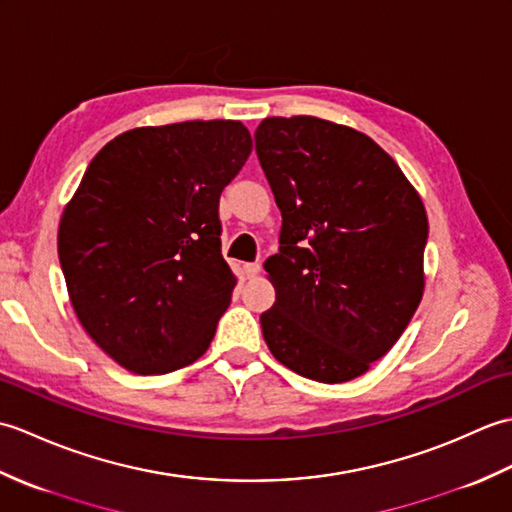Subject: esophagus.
<instances>
[{
    "label": "esophagus",
    "mask_w": 512,
    "mask_h": 512,
    "mask_svg": "<svg viewBox=\"0 0 512 512\" xmlns=\"http://www.w3.org/2000/svg\"><path fill=\"white\" fill-rule=\"evenodd\" d=\"M259 270H262V266L259 264H244V273L248 279H255L259 275Z\"/></svg>",
    "instance_id": "esophagus-1"
}]
</instances>
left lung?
Segmentation results:
<instances>
[{
  "instance_id": "8db88e82",
  "label": "left lung",
  "mask_w": 512,
  "mask_h": 512,
  "mask_svg": "<svg viewBox=\"0 0 512 512\" xmlns=\"http://www.w3.org/2000/svg\"><path fill=\"white\" fill-rule=\"evenodd\" d=\"M257 156L281 211L262 332L281 365L319 383L363 376L405 332L424 292L429 222L418 191L372 138L317 116H270Z\"/></svg>"
}]
</instances>
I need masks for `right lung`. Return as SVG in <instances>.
<instances>
[{"mask_svg":"<svg viewBox=\"0 0 512 512\" xmlns=\"http://www.w3.org/2000/svg\"><path fill=\"white\" fill-rule=\"evenodd\" d=\"M250 151L239 121L129 129L92 158L65 204L59 259L70 303L127 372L167 374L209 350L237 286L217 209Z\"/></svg>","mask_w":512,"mask_h":512,"instance_id":"right-lung-1","label":"right lung"}]
</instances>
